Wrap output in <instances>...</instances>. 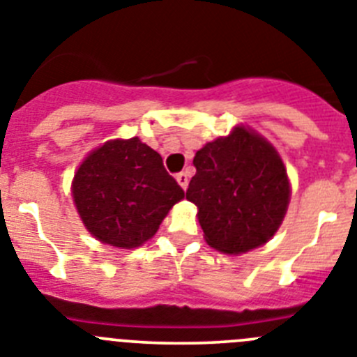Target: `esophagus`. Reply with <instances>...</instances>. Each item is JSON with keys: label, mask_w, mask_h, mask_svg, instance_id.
I'll return each instance as SVG.
<instances>
[{"label": "esophagus", "mask_w": 357, "mask_h": 357, "mask_svg": "<svg viewBox=\"0 0 357 357\" xmlns=\"http://www.w3.org/2000/svg\"><path fill=\"white\" fill-rule=\"evenodd\" d=\"M176 181L181 185L183 190H187V187H188V174H187V172H179V174H176Z\"/></svg>", "instance_id": "1"}]
</instances>
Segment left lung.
Segmentation results:
<instances>
[{"label":"left lung","mask_w":357,"mask_h":357,"mask_svg":"<svg viewBox=\"0 0 357 357\" xmlns=\"http://www.w3.org/2000/svg\"><path fill=\"white\" fill-rule=\"evenodd\" d=\"M194 167L187 199L199 210L206 243L228 255L268 243L282 225L291 196L286 167L275 147L237 126L199 149Z\"/></svg>","instance_id":"1"}]
</instances>
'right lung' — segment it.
Returning <instances> with one entry per match:
<instances>
[{"label": "right lung", "mask_w": 357, "mask_h": 357, "mask_svg": "<svg viewBox=\"0 0 357 357\" xmlns=\"http://www.w3.org/2000/svg\"><path fill=\"white\" fill-rule=\"evenodd\" d=\"M71 194L89 234L131 250L153 237L185 192L140 138L105 142L80 163Z\"/></svg>", "instance_id": "add662e5"}]
</instances>
